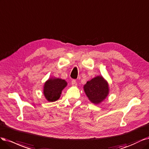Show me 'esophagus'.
Masks as SVG:
<instances>
[{"label": "esophagus", "instance_id": "34e87169", "mask_svg": "<svg viewBox=\"0 0 149 149\" xmlns=\"http://www.w3.org/2000/svg\"><path fill=\"white\" fill-rule=\"evenodd\" d=\"M71 84L72 86H77V81L75 80H72L71 81Z\"/></svg>", "mask_w": 149, "mask_h": 149}]
</instances>
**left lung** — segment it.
Masks as SVG:
<instances>
[{
  "instance_id": "left-lung-1",
  "label": "left lung",
  "mask_w": 149,
  "mask_h": 149,
  "mask_svg": "<svg viewBox=\"0 0 149 149\" xmlns=\"http://www.w3.org/2000/svg\"><path fill=\"white\" fill-rule=\"evenodd\" d=\"M84 88L88 99L94 104L102 102L109 92L108 84L102 76H97L88 81Z\"/></svg>"
}]
</instances>
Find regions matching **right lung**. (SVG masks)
Instances as JSON below:
<instances>
[{
    "label": "right lung",
    "mask_w": 149,
    "mask_h": 149,
    "mask_svg": "<svg viewBox=\"0 0 149 149\" xmlns=\"http://www.w3.org/2000/svg\"><path fill=\"white\" fill-rule=\"evenodd\" d=\"M67 86V82L61 79H49L44 86V95L46 100L53 102L58 100L63 90Z\"/></svg>",
    "instance_id": "1"
}]
</instances>
